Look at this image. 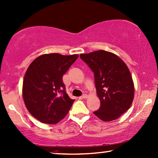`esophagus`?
I'll list each match as a JSON object with an SVG mask.
<instances>
[{"instance_id":"34e87169","label":"esophagus","mask_w":158,"mask_h":158,"mask_svg":"<svg viewBox=\"0 0 158 158\" xmlns=\"http://www.w3.org/2000/svg\"><path fill=\"white\" fill-rule=\"evenodd\" d=\"M80 98H81L82 99H85V98H87V95H86V94H83L82 96H81V97H80Z\"/></svg>"}]
</instances>
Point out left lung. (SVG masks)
I'll list each match as a JSON object with an SVG mask.
<instances>
[{"mask_svg":"<svg viewBox=\"0 0 158 158\" xmlns=\"http://www.w3.org/2000/svg\"><path fill=\"white\" fill-rule=\"evenodd\" d=\"M80 57L94 73L101 105L93 113L104 121L119 118L130 108L134 97V82L126 64L116 54L102 50Z\"/></svg>","mask_w":158,"mask_h":158,"instance_id":"left-lung-1","label":"left lung"}]
</instances>
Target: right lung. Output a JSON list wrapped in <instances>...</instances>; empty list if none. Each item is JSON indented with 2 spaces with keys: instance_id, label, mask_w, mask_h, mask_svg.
<instances>
[{
  "instance_id": "1",
  "label": "right lung",
  "mask_w": 158,
  "mask_h": 158,
  "mask_svg": "<svg viewBox=\"0 0 158 158\" xmlns=\"http://www.w3.org/2000/svg\"><path fill=\"white\" fill-rule=\"evenodd\" d=\"M78 57V54H46L28 66L22 95L28 112L41 123L56 124L68 113L75 99L66 93L63 76Z\"/></svg>"
}]
</instances>
